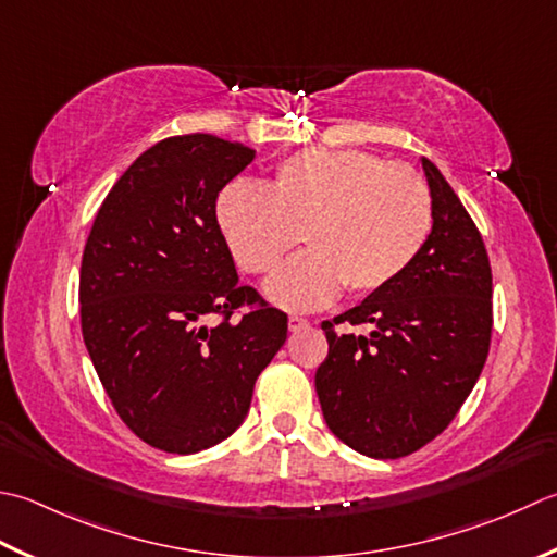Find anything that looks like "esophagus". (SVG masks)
<instances>
[{"instance_id":"1","label":"esophagus","mask_w":557,"mask_h":557,"mask_svg":"<svg viewBox=\"0 0 557 557\" xmlns=\"http://www.w3.org/2000/svg\"><path fill=\"white\" fill-rule=\"evenodd\" d=\"M304 329H309V321L307 319H299V315H292V319H289V331L292 333H299Z\"/></svg>"}]
</instances>
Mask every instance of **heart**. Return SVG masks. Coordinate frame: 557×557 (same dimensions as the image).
<instances>
[{
  "instance_id": "b5f03b06",
  "label": "heart",
  "mask_w": 557,
  "mask_h": 557,
  "mask_svg": "<svg viewBox=\"0 0 557 557\" xmlns=\"http://www.w3.org/2000/svg\"><path fill=\"white\" fill-rule=\"evenodd\" d=\"M216 222L236 263L256 277L272 275L307 244L270 297L309 311L343 287L369 297L406 275L432 236L434 200L412 169L369 151L309 149L282 161L268 185L228 183L216 198Z\"/></svg>"
}]
</instances>
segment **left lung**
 Listing matches in <instances>:
<instances>
[{
	"mask_svg": "<svg viewBox=\"0 0 557 557\" xmlns=\"http://www.w3.org/2000/svg\"><path fill=\"white\" fill-rule=\"evenodd\" d=\"M434 228L394 285L323 321L329 357L315 369L325 424L350 449L400 459L442 434L481 376L493 335V270L471 214L422 157ZM369 322L372 336L336 325Z\"/></svg>",
	"mask_w": 557,
	"mask_h": 557,
	"instance_id": "left-lung-1",
	"label": "left lung"
}]
</instances>
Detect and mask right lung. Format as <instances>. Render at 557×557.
Masks as SVG:
<instances>
[{
  "label": "right lung",
  "mask_w": 557,
  "mask_h": 557,
  "mask_svg": "<svg viewBox=\"0 0 557 557\" xmlns=\"http://www.w3.org/2000/svg\"><path fill=\"white\" fill-rule=\"evenodd\" d=\"M253 159L214 135L161 139L117 178L86 238V350L120 420L161 451L234 434L287 341V313L238 285L216 222L220 190Z\"/></svg>",
  "instance_id": "obj_1"
}]
</instances>
